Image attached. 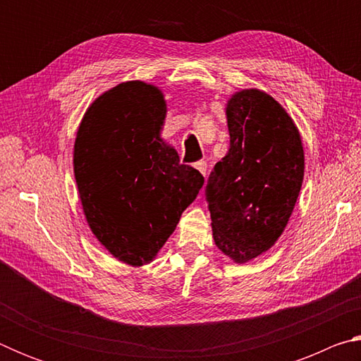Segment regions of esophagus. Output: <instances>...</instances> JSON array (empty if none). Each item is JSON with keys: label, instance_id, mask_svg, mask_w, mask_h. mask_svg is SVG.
I'll use <instances>...</instances> for the list:
<instances>
[{"label": "esophagus", "instance_id": "esophagus-1", "mask_svg": "<svg viewBox=\"0 0 361 361\" xmlns=\"http://www.w3.org/2000/svg\"><path fill=\"white\" fill-rule=\"evenodd\" d=\"M194 167L197 169L199 172L202 173L204 176L207 175V162H205V161H199V162H195V164H194Z\"/></svg>", "mask_w": 361, "mask_h": 361}]
</instances>
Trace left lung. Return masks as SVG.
<instances>
[{"label":"left lung","instance_id":"obj_1","mask_svg":"<svg viewBox=\"0 0 361 361\" xmlns=\"http://www.w3.org/2000/svg\"><path fill=\"white\" fill-rule=\"evenodd\" d=\"M229 151L205 188L216 247L235 262L267 252L282 235L304 178V149L283 106L258 89L226 105Z\"/></svg>","mask_w":361,"mask_h":361}]
</instances>
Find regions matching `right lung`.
Wrapping results in <instances>:
<instances>
[{
    "label": "right lung",
    "mask_w": 361,
    "mask_h": 361,
    "mask_svg": "<svg viewBox=\"0 0 361 361\" xmlns=\"http://www.w3.org/2000/svg\"><path fill=\"white\" fill-rule=\"evenodd\" d=\"M166 113L156 85L127 81L95 99L76 133L73 167L89 228L135 267L154 259L204 185L161 138Z\"/></svg>",
    "instance_id": "1"
}]
</instances>
